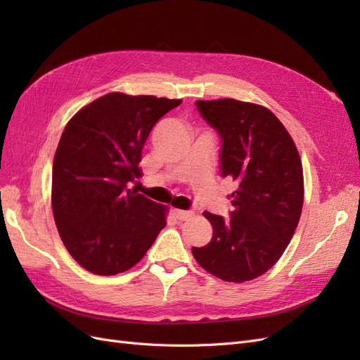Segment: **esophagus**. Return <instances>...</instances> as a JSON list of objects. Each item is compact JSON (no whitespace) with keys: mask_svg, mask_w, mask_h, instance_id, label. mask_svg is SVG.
<instances>
[{"mask_svg":"<svg viewBox=\"0 0 360 360\" xmlns=\"http://www.w3.org/2000/svg\"><path fill=\"white\" fill-rule=\"evenodd\" d=\"M172 214L177 217L179 221H186L189 219V217L192 216V212H188V210H179V209H174L172 210Z\"/></svg>","mask_w":360,"mask_h":360,"instance_id":"34e87169","label":"esophagus"}]
</instances>
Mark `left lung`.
I'll return each mask as SVG.
<instances>
[{"instance_id":"1","label":"left lung","mask_w":360,"mask_h":360,"mask_svg":"<svg viewBox=\"0 0 360 360\" xmlns=\"http://www.w3.org/2000/svg\"><path fill=\"white\" fill-rule=\"evenodd\" d=\"M195 105L221 136V174L236 183V191L230 219L204 212L213 237L192 254L222 281L255 279L275 266L297 228L303 205L299 151L264 106L234 99Z\"/></svg>"}]
</instances>
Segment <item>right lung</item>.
Masks as SVG:
<instances>
[{"label":"right lung","mask_w":360,"mask_h":360,"mask_svg":"<svg viewBox=\"0 0 360 360\" xmlns=\"http://www.w3.org/2000/svg\"><path fill=\"white\" fill-rule=\"evenodd\" d=\"M180 99L110 93L76 112L60 138L52 167V212L73 259L94 275L139 263L167 225L168 209L127 183L150 130Z\"/></svg>","instance_id":"obj_1"}]
</instances>
